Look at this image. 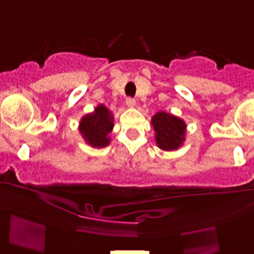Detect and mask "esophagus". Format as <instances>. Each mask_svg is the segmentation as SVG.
<instances>
[{
  "mask_svg": "<svg viewBox=\"0 0 254 254\" xmlns=\"http://www.w3.org/2000/svg\"><path fill=\"white\" fill-rule=\"evenodd\" d=\"M127 105L129 106V108H133V106L136 105V100L133 99V98H127Z\"/></svg>",
  "mask_w": 254,
  "mask_h": 254,
  "instance_id": "1",
  "label": "esophagus"
}]
</instances>
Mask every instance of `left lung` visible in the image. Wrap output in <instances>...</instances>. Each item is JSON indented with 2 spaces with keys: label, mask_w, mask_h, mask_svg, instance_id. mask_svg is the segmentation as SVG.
Segmentation results:
<instances>
[{
  "label": "left lung",
  "mask_w": 254,
  "mask_h": 254,
  "mask_svg": "<svg viewBox=\"0 0 254 254\" xmlns=\"http://www.w3.org/2000/svg\"><path fill=\"white\" fill-rule=\"evenodd\" d=\"M151 124L155 131L156 144L162 150H177L185 142L187 125L181 118L160 111L152 116Z\"/></svg>",
  "instance_id": "left-lung-1"
}]
</instances>
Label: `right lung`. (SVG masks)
<instances>
[{
	"label": "right lung",
	"instance_id": "add662e5",
	"mask_svg": "<svg viewBox=\"0 0 254 254\" xmlns=\"http://www.w3.org/2000/svg\"><path fill=\"white\" fill-rule=\"evenodd\" d=\"M114 129V115L100 104L92 114L85 115L79 123V131L85 142L93 148H105L110 144L109 133Z\"/></svg>",
	"mask_w": 254,
	"mask_h": 254
}]
</instances>
